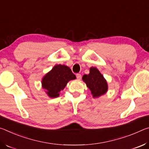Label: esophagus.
<instances>
[{
  "mask_svg": "<svg viewBox=\"0 0 149 149\" xmlns=\"http://www.w3.org/2000/svg\"><path fill=\"white\" fill-rule=\"evenodd\" d=\"M77 78L79 80H80L81 79V78H82V76H81V74H77Z\"/></svg>",
  "mask_w": 149,
  "mask_h": 149,
  "instance_id": "obj_1",
  "label": "esophagus"
}]
</instances>
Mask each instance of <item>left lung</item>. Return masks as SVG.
<instances>
[{
  "label": "left lung",
  "mask_w": 149,
  "mask_h": 149,
  "mask_svg": "<svg viewBox=\"0 0 149 149\" xmlns=\"http://www.w3.org/2000/svg\"><path fill=\"white\" fill-rule=\"evenodd\" d=\"M82 80L91 90L94 97H98L108 91V84L100 72L96 67L90 69L88 74H84Z\"/></svg>",
  "instance_id": "8db88e82"
}]
</instances>
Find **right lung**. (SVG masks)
Instances as JSON below:
<instances>
[{"label":"right lung","mask_w":149,"mask_h":149,"mask_svg":"<svg viewBox=\"0 0 149 149\" xmlns=\"http://www.w3.org/2000/svg\"><path fill=\"white\" fill-rule=\"evenodd\" d=\"M76 79L72 70L67 66L56 65L43 77L41 84L43 88L50 97H57L60 92L65 88L67 82Z\"/></svg>","instance_id":"right-lung-1"}]
</instances>
